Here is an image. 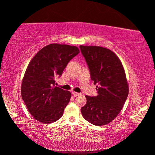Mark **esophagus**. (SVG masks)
<instances>
[{"label":"esophagus","mask_w":155,"mask_h":155,"mask_svg":"<svg viewBox=\"0 0 155 155\" xmlns=\"http://www.w3.org/2000/svg\"><path fill=\"white\" fill-rule=\"evenodd\" d=\"M72 94L74 97H77V96H79V95H80V93H76V92H72Z\"/></svg>","instance_id":"esophagus-1"}]
</instances>
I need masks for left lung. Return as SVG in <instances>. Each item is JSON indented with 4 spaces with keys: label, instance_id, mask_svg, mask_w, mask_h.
Listing matches in <instances>:
<instances>
[{
    "label": "left lung",
    "instance_id": "obj_1",
    "mask_svg": "<svg viewBox=\"0 0 155 155\" xmlns=\"http://www.w3.org/2000/svg\"><path fill=\"white\" fill-rule=\"evenodd\" d=\"M80 48L98 93L96 97L85 96L87 101L81 112L90 123L105 125L118 116L128 97L125 72L120 59L109 49L86 45Z\"/></svg>",
    "mask_w": 155,
    "mask_h": 155
}]
</instances>
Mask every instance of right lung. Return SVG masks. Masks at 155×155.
<instances>
[{"label": "right lung", "mask_w": 155, "mask_h": 155, "mask_svg": "<svg viewBox=\"0 0 155 155\" xmlns=\"http://www.w3.org/2000/svg\"><path fill=\"white\" fill-rule=\"evenodd\" d=\"M80 53L76 46L51 43L43 48L29 62L21 87V97L35 119L52 123L63 114L71 94L55 86L71 60Z\"/></svg>", "instance_id": "1"}]
</instances>
